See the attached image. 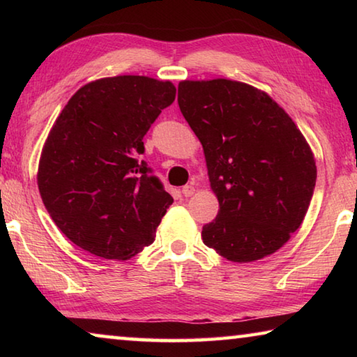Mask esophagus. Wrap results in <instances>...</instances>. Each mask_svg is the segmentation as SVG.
Here are the masks:
<instances>
[{
  "label": "esophagus",
  "instance_id": "obj_1",
  "mask_svg": "<svg viewBox=\"0 0 357 357\" xmlns=\"http://www.w3.org/2000/svg\"><path fill=\"white\" fill-rule=\"evenodd\" d=\"M193 193H195V187H193L192 184H187L183 187V195L184 197H192Z\"/></svg>",
  "mask_w": 357,
  "mask_h": 357
}]
</instances>
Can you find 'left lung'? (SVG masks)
<instances>
[{
    "label": "left lung",
    "instance_id": "1",
    "mask_svg": "<svg viewBox=\"0 0 357 357\" xmlns=\"http://www.w3.org/2000/svg\"><path fill=\"white\" fill-rule=\"evenodd\" d=\"M178 104L220 208L203 227V243L234 263L273 255L309 209L317 183L309 143L269 94L243 82L184 80Z\"/></svg>",
    "mask_w": 357,
    "mask_h": 357
}]
</instances>
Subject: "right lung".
Instances as JSON below:
<instances>
[{"instance_id": "1", "label": "right lung", "mask_w": 357, "mask_h": 357, "mask_svg": "<svg viewBox=\"0 0 357 357\" xmlns=\"http://www.w3.org/2000/svg\"><path fill=\"white\" fill-rule=\"evenodd\" d=\"M174 98L168 80L116 75L86 83L59 113L38 185L53 222L80 249L123 261L153 244L173 198L138 159L143 137Z\"/></svg>"}]
</instances>
